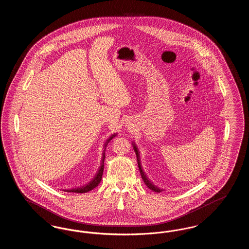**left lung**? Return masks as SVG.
I'll return each mask as SVG.
<instances>
[{
  "label": "left lung",
  "instance_id": "left-lung-1",
  "mask_svg": "<svg viewBox=\"0 0 249 249\" xmlns=\"http://www.w3.org/2000/svg\"><path fill=\"white\" fill-rule=\"evenodd\" d=\"M132 147H133V149H134V151H135V154H136V157H137V162H138L139 171H140V174H141V177H142V181L144 182V184L147 186V188H148V189L153 190L155 192H160V191H162V190H160V188H158L157 186H155L154 184H153V183L148 179V178H146L145 174L143 173V171H142V168H141L140 158H139V149H138V147L136 146V144H135L133 142H132Z\"/></svg>",
  "mask_w": 249,
  "mask_h": 249
}]
</instances>
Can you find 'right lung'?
Listing matches in <instances>:
<instances>
[{"instance_id":"add662e5","label":"right lung","mask_w":249,"mask_h":249,"mask_svg":"<svg viewBox=\"0 0 249 249\" xmlns=\"http://www.w3.org/2000/svg\"><path fill=\"white\" fill-rule=\"evenodd\" d=\"M117 136V133H114V134H112L108 139H107V141L105 142L104 143V152H103V157H102V162H101V164H100V167H99V170L97 171V173H96V175H95L93 178L88 183V184H86L85 186L83 187H81V188H75V189H71V190H65L66 192H75V193H86V192H89V191H90L91 190H93L94 188H96L99 184H100V182H101V180H102V177H103V173H104V168H105V159H106V149H107V144H108V142H110L114 137H116Z\"/></svg>"}]
</instances>
